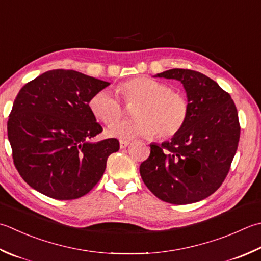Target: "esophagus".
Segmentation results:
<instances>
[{
	"mask_svg": "<svg viewBox=\"0 0 261 261\" xmlns=\"http://www.w3.org/2000/svg\"><path fill=\"white\" fill-rule=\"evenodd\" d=\"M130 145L129 140H120V147L121 148H125Z\"/></svg>",
	"mask_w": 261,
	"mask_h": 261,
	"instance_id": "obj_1",
	"label": "esophagus"
}]
</instances>
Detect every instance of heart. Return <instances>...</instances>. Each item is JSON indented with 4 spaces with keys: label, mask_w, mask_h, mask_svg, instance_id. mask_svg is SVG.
Returning <instances> with one entry per match:
<instances>
[{
    "label": "heart",
    "mask_w": 261,
    "mask_h": 261,
    "mask_svg": "<svg viewBox=\"0 0 261 261\" xmlns=\"http://www.w3.org/2000/svg\"><path fill=\"white\" fill-rule=\"evenodd\" d=\"M126 104H135L131 120L115 122L123 115V105L109 90H99L89 100V109L96 119L112 125L107 134L120 139L155 135L161 139L176 136L190 114V103L182 93L172 90L163 81L137 76L119 86Z\"/></svg>",
    "instance_id": "1"
}]
</instances>
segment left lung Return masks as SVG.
<instances>
[{
    "label": "left lung",
    "instance_id": "8db88e82",
    "mask_svg": "<svg viewBox=\"0 0 261 261\" xmlns=\"http://www.w3.org/2000/svg\"><path fill=\"white\" fill-rule=\"evenodd\" d=\"M157 76L181 81L190 103L185 127L171 141L150 145L140 165L147 188L161 200L187 205L222 186L240 139L236 104L216 81L198 71L172 69Z\"/></svg>",
    "mask_w": 261,
    "mask_h": 261
}]
</instances>
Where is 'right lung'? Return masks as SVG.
<instances>
[{
  "mask_svg": "<svg viewBox=\"0 0 261 261\" xmlns=\"http://www.w3.org/2000/svg\"><path fill=\"white\" fill-rule=\"evenodd\" d=\"M110 85L73 70H50L25 84L14 99L8 138L14 166L35 190L58 200L87 195L103 176L115 138L103 131L89 100Z\"/></svg>",
  "mask_w": 261,
  "mask_h": 261,
  "instance_id": "obj_1",
  "label": "right lung"
}]
</instances>
